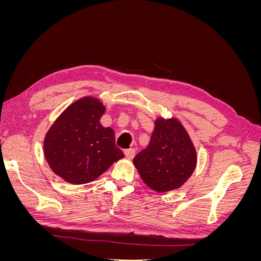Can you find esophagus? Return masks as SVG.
<instances>
[{
	"mask_svg": "<svg viewBox=\"0 0 261 261\" xmlns=\"http://www.w3.org/2000/svg\"><path fill=\"white\" fill-rule=\"evenodd\" d=\"M124 153H125V156L127 158V159H133V158L135 156V154H136V150L134 148L127 149V150H125Z\"/></svg>",
	"mask_w": 261,
	"mask_h": 261,
	"instance_id": "34e87169",
	"label": "esophagus"
}]
</instances>
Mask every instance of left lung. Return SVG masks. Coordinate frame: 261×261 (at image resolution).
<instances>
[{
    "label": "left lung",
    "instance_id": "1",
    "mask_svg": "<svg viewBox=\"0 0 261 261\" xmlns=\"http://www.w3.org/2000/svg\"><path fill=\"white\" fill-rule=\"evenodd\" d=\"M196 150L176 118H156L149 146L134 158L145 183L158 193L179 188L196 168Z\"/></svg>",
    "mask_w": 261,
    "mask_h": 261
}]
</instances>
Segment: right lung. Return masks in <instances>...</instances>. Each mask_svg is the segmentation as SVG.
Segmentation results:
<instances>
[{
	"label": "right lung",
	"instance_id": "obj_1",
	"mask_svg": "<svg viewBox=\"0 0 261 261\" xmlns=\"http://www.w3.org/2000/svg\"><path fill=\"white\" fill-rule=\"evenodd\" d=\"M105 112V106L97 98H82L70 105L46 133L45 159L55 174L70 184L89 183L124 158L115 146L114 130L100 124Z\"/></svg>",
	"mask_w": 261,
	"mask_h": 261
}]
</instances>
